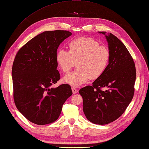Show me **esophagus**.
<instances>
[{"mask_svg": "<svg viewBox=\"0 0 149 149\" xmlns=\"http://www.w3.org/2000/svg\"><path fill=\"white\" fill-rule=\"evenodd\" d=\"M72 91H73V94H76V93H77V91H78V90H77L76 88H74V87H73L72 88Z\"/></svg>", "mask_w": 149, "mask_h": 149, "instance_id": "obj_1", "label": "esophagus"}]
</instances>
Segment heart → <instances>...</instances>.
I'll return each mask as SVG.
<instances>
[{
    "mask_svg": "<svg viewBox=\"0 0 149 149\" xmlns=\"http://www.w3.org/2000/svg\"><path fill=\"white\" fill-rule=\"evenodd\" d=\"M69 51L59 49L56 62L62 72L68 73L76 64V68L65 76L63 81L73 87H79L88 79L100 77L107 69L110 59L109 48L91 38H79L70 41Z\"/></svg>",
    "mask_w": 149,
    "mask_h": 149,
    "instance_id": "b5f03b06",
    "label": "heart"
}]
</instances>
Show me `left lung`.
<instances>
[{"label":"left lung","mask_w":149,"mask_h":149,"mask_svg":"<svg viewBox=\"0 0 149 149\" xmlns=\"http://www.w3.org/2000/svg\"><path fill=\"white\" fill-rule=\"evenodd\" d=\"M105 36L110 52L109 65L91 86L81 88L83 111L93 124L104 125L121 116L132 101L136 80L133 59L123 42L111 33ZM105 88V90L101 88Z\"/></svg>","instance_id":"left-lung-1"}]
</instances>
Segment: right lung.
Segmentation results:
<instances>
[{
	"label": "right lung",
	"instance_id": "right-lung-1",
	"mask_svg": "<svg viewBox=\"0 0 149 149\" xmlns=\"http://www.w3.org/2000/svg\"><path fill=\"white\" fill-rule=\"evenodd\" d=\"M72 34L64 30L44 31L16 55L12 67L14 101L18 110L34 124L56 121L63 104L73 94L68 84L51 88L60 79L56 62L58 48Z\"/></svg>",
	"mask_w": 149,
	"mask_h": 149
}]
</instances>
